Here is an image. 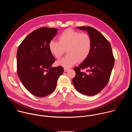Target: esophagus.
<instances>
[{
  "label": "esophagus",
  "instance_id": "esophagus-1",
  "mask_svg": "<svg viewBox=\"0 0 132 132\" xmlns=\"http://www.w3.org/2000/svg\"><path fill=\"white\" fill-rule=\"evenodd\" d=\"M64 72H67L68 70H69V69L68 68H65L64 69Z\"/></svg>",
  "mask_w": 132,
  "mask_h": 132
}]
</instances>
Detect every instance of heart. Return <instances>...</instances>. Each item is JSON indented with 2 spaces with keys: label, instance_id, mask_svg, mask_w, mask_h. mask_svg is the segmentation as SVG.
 <instances>
[{
  "label": "heart",
  "instance_id": "b5f03b06",
  "mask_svg": "<svg viewBox=\"0 0 132 132\" xmlns=\"http://www.w3.org/2000/svg\"><path fill=\"white\" fill-rule=\"evenodd\" d=\"M58 41L51 40L48 43L51 53L57 59H60L66 52L68 53L56 64L65 68H69L77 63L85 61L92 48V40L86 33L72 29H67L58 37Z\"/></svg>",
  "mask_w": 132,
  "mask_h": 132
}]
</instances>
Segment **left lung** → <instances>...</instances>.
<instances>
[{
  "instance_id": "8db88e82",
  "label": "left lung",
  "mask_w": 132,
  "mask_h": 132,
  "mask_svg": "<svg viewBox=\"0 0 132 132\" xmlns=\"http://www.w3.org/2000/svg\"><path fill=\"white\" fill-rule=\"evenodd\" d=\"M87 31L92 40V48L88 58L73 70L76 76L72 83L76 89L87 96H94L107 85L114 64L111 46L105 37L91 27H78ZM86 69L87 73L81 69Z\"/></svg>"
}]
</instances>
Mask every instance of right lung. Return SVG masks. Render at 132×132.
Here are the masks:
<instances>
[{
  "label": "right lung",
  "instance_id": "right-lung-1",
  "mask_svg": "<svg viewBox=\"0 0 132 132\" xmlns=\"http://www.w3.org/2000/svg\"><path fill=\"white\" fill-rule=\"evenodd\" d=\"M58 29L42 27L29 34L19 46L16 53L17 73L26 89L37 97L52 93L64 68L52 67L55 61L48 43Z\"/></svg>",
  "mask_w": 132,
  "mask_h": 132
}]
</instances>
